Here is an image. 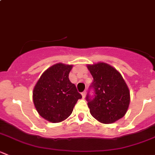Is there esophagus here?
Instances as JSON below:
<instances>
[{
    "mask_svg": "<svg viewBox=\"0 0 155 155\" xmlns=\"http://www.w3.org/2000/svg\"><path fill=\"white\" fill-rule=\"evenodd\" d=\"M82 98H85V96H86V91H84V92H82Z\"/></svg>",
    "mask_w": 155,
    "mask_h": 155,
    "instance_id": "34e87169",
    "label": "esophagus"
}]
</instances>
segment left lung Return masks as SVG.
I'll return each mask as SVG.
<instances>
[{"mask_svg": "<svg viewBox=\"0 0 155 155\" xmlns=\"http://www.w3.org/2000/svg\"><path fill=\"white\" fill-rule=\"evenodd\" d=\"M93 76L91 86L94 97L86 99L92 116L103 124H112L125 115L130 105V95L127 85L121 73L104 62L87 64Z\"/></svg>", "mask_w": 155, "mask_h": 155, "instance_id": "1", "label": "left lung"}]
</instances>
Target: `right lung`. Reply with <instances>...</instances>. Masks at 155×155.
I'll list each match as a JSON object with an SVG mask.
<instances>
[{
  "label": "right lung",
  "instance_id": "right-lung-1",
  "mask_svg": "<svg viewBox=\"0 0 155 155\" xmlns=\"http://www.w3.org/2000/svg\"><path fill=\"white\" fill-rule=\"evenodd\" d=\"M72 64L58 63L45 70L33 91V101L39 115L51 123L64 121L71 115L82 95L69 79Z\"/></svg>",
  "mask_w": 155,
  "mask_h": 155
}]
</instances>
